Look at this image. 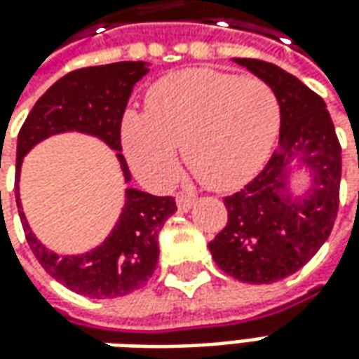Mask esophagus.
I'll list each match as a JSON object with an SVG mask.
<instances>
[{"label":"esophagus","instance_id":"esophagus-1","mask_svg":"<svg viewBox=\"0 0 359 359\" xmlns=\"http://www.w3.org/2000/svg\"><path fill=\"white\" fill-rule=\"evenodd\" d=\"M177 206H179L180 212H189L192 206H194V198H192V196H187V194H179V196H177Z\"/></svg>","mask_w":359,"mask_h":359}]
</instances>
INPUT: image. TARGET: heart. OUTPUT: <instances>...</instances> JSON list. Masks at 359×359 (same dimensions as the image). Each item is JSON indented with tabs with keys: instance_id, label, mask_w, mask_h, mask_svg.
Masks as SVG:
<instances>
[{
	"instance_id": "heart-1",
	"label": "heart",
	"mask_w": 359,
	"mask_h": 359,
	"mask_svg": "<svg viewBox=\"0 0 359 359\" xmlns=\"http://www.w3.org/2000/svg\"><path fill=\"white\" fill-rule=\"evenodd\" d=\"M144 109L123 117L121 141L130 168L156 189L177 179L180 147L208 189H238L264 167L280 130L272 87L218 69H182L161 77L149 89Z\"/></svg>"
}]
</instances>
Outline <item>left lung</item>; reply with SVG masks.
Wrapping results in <instances>:
<instances>
[{"label":"left lung","instance_id":"obj_1","mask_svg":"<svg viewBox=\"0 0 359 359\" xmlns=\"http://www.w3.org/2000/svg\"><path fill=\"white\" fill-rule=\"evenodd\" d=\"M272 87L280 103L278 147L262 172L224 198L229 222L208 242L222 272L272 284L298 272L327 241L338 215L341 149L322 97L298 77L260 59H232ZM304 168L298 193L291 172Z\"/></svg>","mask_w":359,"mask_h":359}]
</instances>
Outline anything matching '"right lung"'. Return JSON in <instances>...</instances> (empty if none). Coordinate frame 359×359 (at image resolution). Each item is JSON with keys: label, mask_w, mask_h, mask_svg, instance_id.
Wrapping results in <instances>:
<instances>
[{"label": "right lung", "mask_w": 359, "mask_h": 359, "mask_svg": "<svg viewBox=\"0 0 359 359\" xmlns=\"http://www.w3.org/2000/svg\"><path fill=\"white\" fill-rule=\"evenodd\" d=\"M151 71L147 61H118L71 71L45 91L18 135L15 201L29 248L45 272L69 290L87 298H118L142 288L158 262V232L175 215L172 196H155L139 189H125V204L107 238L83 254L49 250L33 234L19 198V175L25 155L53 135L83 133L115 151L125 184L130 172L121 155V118L133 87Z\"/></svg>", "instance_id": "right-lung-1"}]
</instances>
